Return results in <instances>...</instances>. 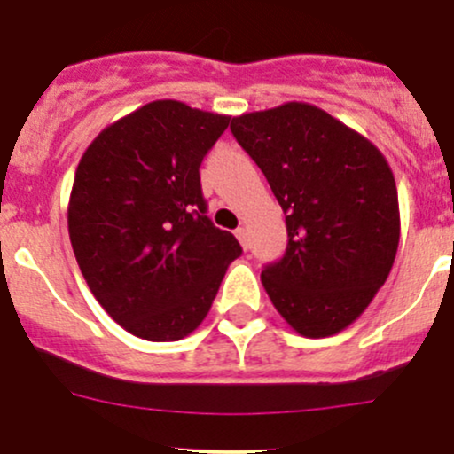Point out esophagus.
Instances as JSON below:
<instances>
[{
	"instance_id": "1",
	"label": "esophagus",
	"mask_w": 454,
	"mask_h": 454,
	"mask_svg": "<svg viewBox=\"0 0 454 454\" xmlns=\"http://www.w3.org/2000/svg\"><path fill=\"white\" fill-rule=\"evenodd\" d=\"M235 235H237V239H239V244L244 246V250H248V231H246L244 226H239L235 231Z\"/></svg>"
}]
</instances>
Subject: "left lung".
Listing matches in <instances>:
<instances>
[{"label": "left lung", "mask_w": 454, "mask_h": 454, "mask_svg": "<svg viewBox=\"0 0 454 454\" xmlns=\"http://www.w3.org/2000/svg\"><path fill=\"white\" fill-rule=\"evenodd\" d=\"M231 131L286 213L287 248L261 283L296 333L349 327L387 281L400 244L395 177L378 146L309 103L232 118Z\"/></svg>", "instance_id": "8db88e82"}]
</instances>
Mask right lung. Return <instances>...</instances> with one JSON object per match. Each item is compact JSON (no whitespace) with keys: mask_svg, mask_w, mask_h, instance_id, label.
Segmentation results:
<instances>
[{"mask_svg":"<svg viewBox=\"0 0 454 454\" xmlns=\"http://www.w3.org/2000/svg\"><path fill=\"white\" fill-rule=\"evenodd\" d=\"M231 116L153 100L87 146L67 231L91 294L151 342L189 336L208 314L241 246L206 217L200 164Z\"/></svg>","mask_w":454,"mask_h":454,"instance_id":"add662e5","label":"right lung"}]
</instances>
